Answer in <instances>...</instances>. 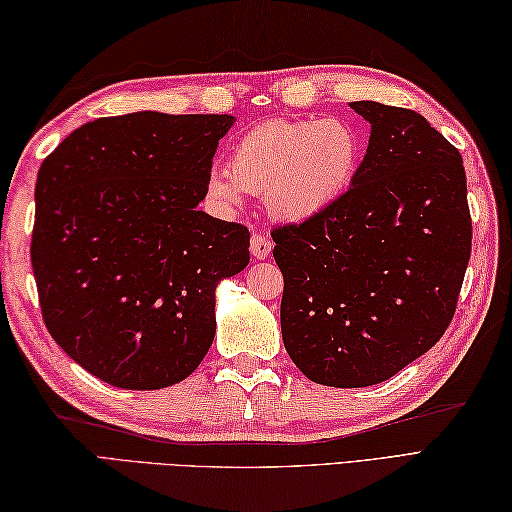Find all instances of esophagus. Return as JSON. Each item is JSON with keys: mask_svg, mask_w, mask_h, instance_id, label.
I'll use <instances>...</instances> for the list:
<instances>
[{"mask_svg": "<svg viewBox=\"0 0 512 512\" xmlns=\"http://www.w3.org/2000/svg\"><path fill=\"white\" fill-rule=\"evenodd\" d=\"M270 250H273V242H270V237L259 235V233L250 237V253H253L255 259H266L270 255Z\"/></svg>", "mask_w": 512, "mask_h": 512, "instance_id": "esophagus-1", "label": "esophagus"}]
</instances>
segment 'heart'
Returning <instances> with one entry per match:
<instances>
[{"label":"heart","mask_w":512,"mask_h":512,"mask_svg":"<svg viewBox=\"0 0 512 512\" xmlns=\"http://www.w3.org/2000/svg\"><path fill=\"white\" fill-rule=\"evenodd\" d=\"M361 160L363 136L345 118H273L235 140L226 171L206 176V193L222 206L264 193L277 220L306 222L350 189Z\"/></svg>","instance_id":"b5f03b06"}]
</instances>
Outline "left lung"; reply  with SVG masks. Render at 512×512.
<instances>
[{
    "instance_id": "left-lung-1",
    "label": "left lung",
    "mask_w": 512,
    "mask_h": 512,
    "mask_svg": "<svg viewBox=\"0 0 512 512\" xmlns=\"http://www.w3.org/2000/svg\"><path fill=\"white\" fill-rule=\"evenodd\" d=\"M350 107L372 127L350 189L273 231L286 352L341 389L383 383L440 341L471 257L460 151L418 112Z\"/></svg>"
}]
</instances>
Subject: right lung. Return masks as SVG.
<instances>
[{
	"instance_id": "add662e5",
	"label": "right lung",
	"mask_w": 512,
	"mask_h": 512,
	"mask_svg": "<svg viewBox=\"0 0 512 512\" xmlns=\"http://www.w3.org/2000/svg\"><path fill=\"white\" fill-rule=\"evenodd\" d=\"M228 114L96 118L41 162L30 259L46 328L121 389L195 372L215 288L248 266L246 226L198 211Z\"/></svg>"
}]
</instances>
